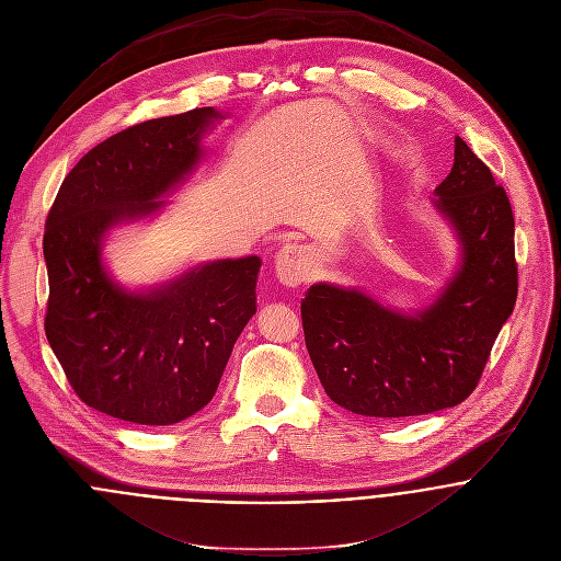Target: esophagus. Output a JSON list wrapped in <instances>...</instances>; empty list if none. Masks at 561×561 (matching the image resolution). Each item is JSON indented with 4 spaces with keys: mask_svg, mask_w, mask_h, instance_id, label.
I'll list each match as a JSON object with an SVG mask.
<instances>
[{
    "mask_svg": "<svg viewBox=\"0 0 561 561\" xmlns=\"http://www.w3.org/2000/svg\"><path fill=\"white\" fill-rule=\"evenodd\" d=\"M276 276L280 283L296 287L313 276V259L307 245L289 243L276 254Z\"/></svg>",
    "mask_w": 561,
    "mask_h": 561,
    "instance_id": "34e87169",
    "label": "esophagus"
}]
</instances>
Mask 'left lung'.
Masks as SVG:
<instances>
[{
    "label": "left lung",
    "instance_id": "left-lung-1",
    "mask_svg": "<svg viewBox=\"0 0 561 561\" xmlns=\"http://www.w3.org/2000/svg\"><path fill=\"white\" fill-rule=\"evenodd\" d=\"M435 207L454 222L462 265L415 316L358 289L318 283L300 302L305 345L327 396L358 415L409 417L467 400L517 298L515 218L506 190L456 137Z\"/></svg>",
    "mask_w": 561,
    "mask_h": 561
}]
</instances>
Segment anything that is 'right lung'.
I'll return each mask as SVG.
<instances>
[{
	"instance_id": "add662e5",
	"label": "right lung",
	"mask_w": 561,
	"mask_h": 561,
	"mask_svg": "<svg viewBox=\"0 0 561 561\" xmlns=\"http://www.w3.org/2000/svg\"><path fill=\"white\" fill-rule=\"evenodd\" d=\"M218 117L194 107L112 135L68 172L48 211L46 339L79 400L105 415L163 426L201 411L256 313L259 256L198 265L148 294L122 289L101 263L103 234L163 205Z\"/></svg>"
}]
</instances>
